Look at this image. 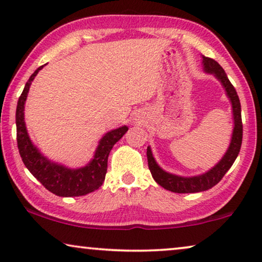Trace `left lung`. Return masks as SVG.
Masks as SVG:
<instances>
[{
    "mask_svg": "<svg viewBox=\"0 0 262 262\" xmlns=\"http://www.w3.org/2000/svg\"><path fill=\"white\" fill-rule=\"evenodd\" d=\"M203 63L204 69L207 73L214 74L218 80L222 82L224 85L227 94L231 100L232 103V113H234V121L235 127L234 132H232V138L230 146H229L228 151L225 152L223 159L214 166L212 169L207 173L199 175V177L194 178H181L178 175H173L167 173L161 169L155 162V159L152 157L151 150L148 146L146 149V156H148V166L149 169L151 171V175L157 184L162 186L163 188L168 189L170 192L175 193H195V192H203L206 189L212 188L220 182L225 173L230 169L232 163L235 162L236 157H237L239 149H241L242 144V134H243V126H242V118H241V103H239V99L237 93L231 82L229 81L227 74L224 73L223 68L218 64L216 60L210 58V57L203 56Z\"/></svg>",
    "mask_w": 262,
    "mask_h": 262,
    "instance_id": "left-lung-1",
    "label": "left lung"
}]
</instances>
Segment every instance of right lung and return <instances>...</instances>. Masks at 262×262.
I'll return each instance as SVG.
<instances>
[{"instance_id":"obj_1","label":"right lung","mask_w":262,"mask_h":262,"mask_svg":"<svg viewBox=\"0 0 262 262\" xmlns=\"http://www.w3.org/2000/svg\"><path fill=\"white\" fill-rule=\"evenodd\" d=\"M41 68L42 66L39 67L28 78L24 92L21 93L19 101H17L15 116L17 149H19L20 156L27 169L46 189H49L53 194L59 196L85 195L98 189L102 185V182L105 181L107 173V160H108L110 151L128 128L127 126H121L103 136L101 141H100L98 149H96L94 159L91 161L88 166L83 168L69 169V168L50 162L32 144L31 139L27 135L24 120V108L27 93L30 91L32 81H33L35 75L38 74V71Z\"/></svg>"}]
</instances>
